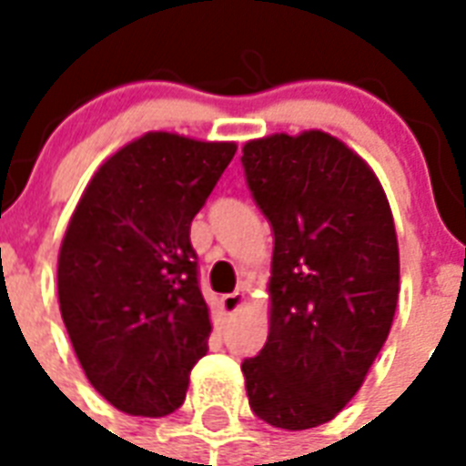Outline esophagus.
<instances>
[{
	"label": "esophagus",
	"instance_id": "obj_1",
	"mask_svg": "<svg viewBox=\"0 0 466 466\" xmlns=\"http://www.w3.org/2000/svg\"><path fill=\"white\" fill-rule=\"evenodd\" d=\"M244 292H232V295H225V298H219V307L225 314H234V311L239 309L244 305Z\"/></svg>",
	"mask_w": 466,
	"mask_h": 466
}]
</instances>
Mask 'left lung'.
Returning a JSON list of instances; mask_svg holds the SVG:
<instances>
[{"mask_svg":"<svg viewBox=\"0 0 466 466\" xmlns=\"http://www.w3.org/2000/svg\"><path fill=\"white\" fill-rule=\"evenodd\" d=\"M241 167L276 241L268 340L241 362L248 406L307 431L355 397L390 336L394 218L375 171L321 130L247 142Z\"/></svg>","mask_w":466,"mask_h":466,"instance_id":"8db88e82","label":"left lung"}]
</instances>
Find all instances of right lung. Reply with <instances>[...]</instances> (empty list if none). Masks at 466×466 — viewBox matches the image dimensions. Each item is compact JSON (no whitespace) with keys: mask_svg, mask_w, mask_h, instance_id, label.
<instances>
[{"mask_svg":"<svg viewBox=\"0 0 466 466\" xmlns=\"http://www.w3.org/2000/svg\"><path fill=\"white\" fill-rule=\"evenodd\" d=\"M234 152L147 133L106 159L76 203L57 258L62 321L91 387L118 411L174 413L208 353L190 222Z\"/></svg>","mask_w":466,"mask_h":466,"instance_id":"obj_1","label":"right lung"}]
</instances>
